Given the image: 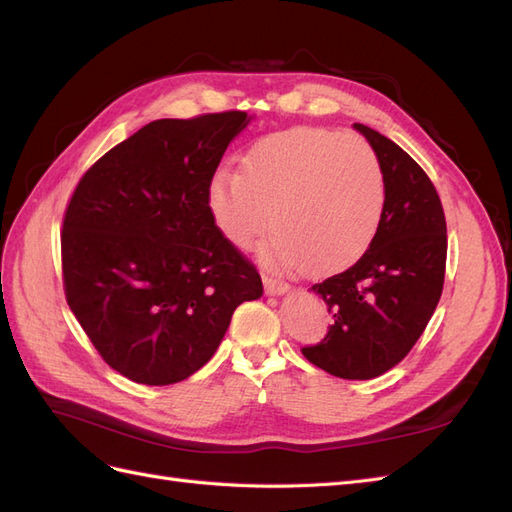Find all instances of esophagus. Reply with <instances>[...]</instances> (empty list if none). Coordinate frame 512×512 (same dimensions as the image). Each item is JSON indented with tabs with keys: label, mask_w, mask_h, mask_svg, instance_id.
<instances>
[{
	"label": "esophagus",
	"mask_w": 512,
	"mask_h": 512,
	"mask_svg": "<svg viewBox=\"0 0 512 512\" xmlns=\"http://www.w3.org/2000/svg\"><path fill=\"white\" fill-rule=\"evenodd\" d=\"M262 282H265V290L269 294H284L290 290V286L284 280H277V277L271 275H262Z\"/></svg>",
	"instance_id": "34e87169"
}]
</instances>
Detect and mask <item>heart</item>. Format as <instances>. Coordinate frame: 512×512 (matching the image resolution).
<instances>
[{"label":"heart","instance_id":"1","mask_svg":"<svg viewBox=\"0 0 512 512\" xmlns=\"http://www.w3.org/2000/svg\"><path fill=\"white\" fill-rule=\"evenodd\" d=\"M207 207L222 235L247 250L273 224L265 245L273 265L316 275L352 267L374 243L386 207L380 160L363 138L294 128L260 138L243 168L220 166Z\"/></svg>","mask_w":512,"mask_h":512}]
</instances>
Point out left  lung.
Listing matches in <instances>:
<instances>
[{
    "instance_id": "1",
    "label": "left lung",
    "mask_w": 512,
    "mask_h": 512,
    "mask_svg": "<svg viewBox=\"0 0 512 512\" xmlns=\"http://www.w3.org/2000/svg\"><path fill=\"white\" fill-rule=\"evenodd\" d=\"M376 151L386 181L378 235L350 269L314 284L333 324L309 363L344 380H369L395 367L423 335L446 271V220L425 170L391 138L354 123Z\"/></svg>"
}]
</instances>
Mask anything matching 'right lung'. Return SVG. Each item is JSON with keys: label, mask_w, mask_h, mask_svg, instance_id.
<instances>
[{"label": "right lung", "mask_w": 512, "mask_h": 512, "mask_svg": "<svg viewBox=\"0 0 512 512\" xmlns=\"http://www.w3.org/2000/svg\"><path fill=\"white\" fill-rule=\"evenodd\" d=\"M250 117L158 119L76 185L61 230L66 301L102 359L134 382L190 378L218 350L256 267L215 226L207 188Z\"/></svg>", "instance_id": "obj_1"}]
</instances>
